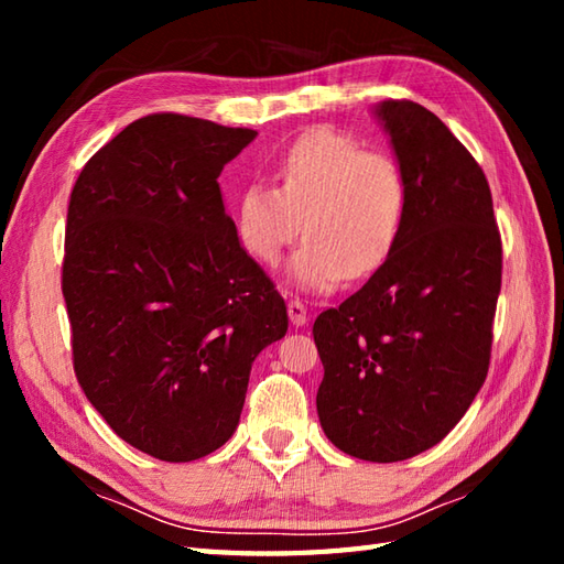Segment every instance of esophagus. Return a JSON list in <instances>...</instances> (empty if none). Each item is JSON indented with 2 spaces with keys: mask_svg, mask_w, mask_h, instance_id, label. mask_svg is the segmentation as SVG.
I'll return each mask as SVG.
<instances>
[{
  "mask_svg": "<svg viewBox=\"0 0 564 564\" xmlns=\"http://www.w3.org/2000/svg\"><path fill=\"white\" fill-rule=\"evenodd\" d=\"M289 317L295 327H303L307 322V305L301 301V297L289 301Z\"/></svg>",
  "mask_w": 564,
  "mask_h": 564,
  "instance_id": "esophagus-1",
  "label": "esophagus"
}]
</instances>
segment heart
<instances>
[{
    "label": "heart",
    "instance_id": "1",
    "mask_svg": "<svg viewBox=\"0 0 564 564\" xmlns=\"http://www.w3.org/2000/svg\"><path fill=\"white\" fill-rule=\"evenodd\" d=\"M275 186L254 178L237 196L239 242L273 267L303 235L291 279L307 291H329L368 279L386 263L404 232L410 178L390 152L332 128L295 138L273 166Z\"/></svg>",
    "mask_w": 564,
    "mask_h": 564
}]
</instances>
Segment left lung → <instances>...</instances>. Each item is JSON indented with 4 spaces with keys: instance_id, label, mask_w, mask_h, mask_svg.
I'll return each mask as SVG.
<instances>
[{
    "instance_id": "8db88e82",
    "label": "left lung",
    "mask_w": 564,
    "mask_h": 564,
    "mask_svg": "<svg viewBox=\"0 0 564 564\" xmlns=\"http://www.w3.org/2000/svg\"><path fill=\"white\" fill-rule=\"evenodd\" d=\"M378 116L410 178L404 232L313 334L327 438L354 458L394 463L446 438L482 388L501 235L482 166L438 116L406 99H386Z\"/></svg>"
}]
</instances>
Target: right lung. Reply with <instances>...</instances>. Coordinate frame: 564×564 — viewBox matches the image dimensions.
Listing matches in <instances>:
<instances>
[{
	"instance_id": "right-lung-1",
	"label": "right lung",
	"mask_w": 564,
	"mask_h": 564,
	"mask_svg": "<svg viewBox=\"0 0 564 564\" xmlns=\"http://www.w3.org/2000/svg\"><path fill=\"white\" fill-rule=\"evenodd\" d=\"M254 135L150 113L84 164L69 196L75 376L118 436L166 463L232 436L251 364L289 332L285 301L239 247L218 186Z\"/></svg>"
}]
</instances>
